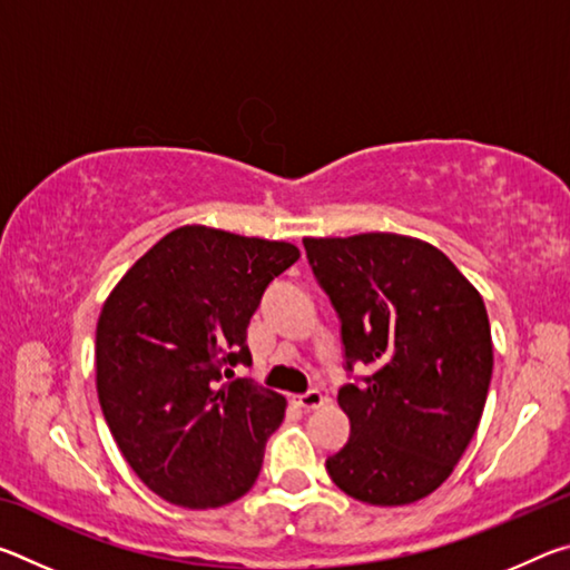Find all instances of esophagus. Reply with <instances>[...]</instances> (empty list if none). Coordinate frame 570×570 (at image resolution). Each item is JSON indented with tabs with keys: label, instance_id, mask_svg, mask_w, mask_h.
<instances>
[{
	"label": "esophagus",
	"instance_id": "34e87169",
	"mask_svg": "<svg viewBox=\"0 0 570 570\" xmlns=\"http://www.w3.org/2000/svg\"><path fill=\"white\" fill-rule=\"evenodd\" d=\"M296 404L302 410H316V407H322L324 404V394L320 392V390H308V392H304V394H298L296 397Z\"/></svg>",
	"mask_w": 570,
	"mask_h": 570
}]
</instances>
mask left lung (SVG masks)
I'll return each instance as SVG.
<instances>
[{
	"instance_id": "obj_1",
	"label": "left lung",
	"mask_w": 570,
	"mask_h": 570,
	"mask_svg": "<svg viewBox=\"0 0 570 570\" xmlns=\"http://www.w3.org/2000/svg\"><path fill=\"white\" fill-rule=\"evenodd\" d=\"M308 266L342 322L340 390L350 440L326 460L346 495L407 505L450 478L475 435L493 377L478 288L440 248L397 234L304 238Z\"/></svg>"
}]
</instances>
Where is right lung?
Masks as SVG:
<instances>
[{
    "label": "right lung",
    "mask_w": 570,
    "mask_h": 570,
    "mask_svg": "<svg viewBox=\"0 0 570 570\" xmlns=\"http://www.w3.org/2000/svg\"><path fill=\"white\" fill-rule=\"evenodd\" d=\"M298 258L286 240L183 226L135 262L105 302L95 370L105 422L153 493L206 510L258 478L286 400L230 366L266 286Z\"/></svg>",
    "instance_id": "obj_1"
}]
</instances>
